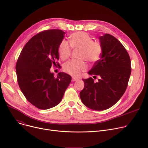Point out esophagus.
<instances>
[{
    "label": "esophagus",
    "instance_id": "1",
    "mask_svg": "<svg viewBox=\"0 0 148 148\" xmlns=\"http://www.w3.org/2000/svg\"><path fill=\"white\" fill-rule=\"evenodd\" d=\"M78 79V78H75V77H72V81H77Z\"/></svg>",
    "mask_w": 148,
    "mask_h": 148
}]
</instances>
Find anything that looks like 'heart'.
Returning a JSON list of instances; mask_svg holds the SVG:
<instances>
[{
  "mask_svg": "<svg viewBox=\"0 0 148 148\" xmlns=\"http://www.w3.org/2000/svg\"><path fill=\"white\" fill-rule=\"evenodd\" d=\"M69 43L65 40L60 42L58 48L59 56L63 60L67 59L71 51L70 46L73 49H79L78 58L81 59L70 60L63 66L64 72L74 77H78L87 69L83 60L91 64L98 61L102 54V46L99 42L93 41L92 38L85 32L73 34L69 38Z\"/></svg>",
  "mask_w": 148,
  "mask_h": 148,
  "instance_id": "b5f03b06",
  "label": "heart"
}]
</instances>
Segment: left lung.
I'll use <instances>...</instances> for the list:
<instances>
[{"instance_id": "1", "label": "left lung", "mask_w": 148, "mask_h": 148, "mask_svg": "<svg viewBox=\"0 0 148 148\" xmlns=\"http://www.w3.org/2000/svg\"><path fill=\"white\" fill-rule=\"evenodd\" d=\"M99 38L102 49L101 59L88 72L94 77H99L98 81L95 82L91 77L82 79L84 88L79 94L82 103L96 111L108 109L119 100L131 73L130 56L121 42L110 34Z\"/></svg>"}]
</instances>
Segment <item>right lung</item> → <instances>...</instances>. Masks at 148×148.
Returning a JSON list of instances; mask_svg holds the SVG:
<instances>
[{
    "label": "right lung",
    "instance_id": "1",
    "mask_svg": "<svg viewBox=\"0 0 148 148\" xmlns=\"http://www.w3.org/2000/svg\"><path fill=\"white\" fill-rule=\"evenodd\" d=\"M65 32L47 30L38 33L26 44L17 61L16 70L19 87L27 100L41 110L58 105L71 81V77L59 73L55 78L51 66H60L58 48Z\"/></svg>",
    "mask_w": 148,
    "mask_h": 148
}]
</instances>
